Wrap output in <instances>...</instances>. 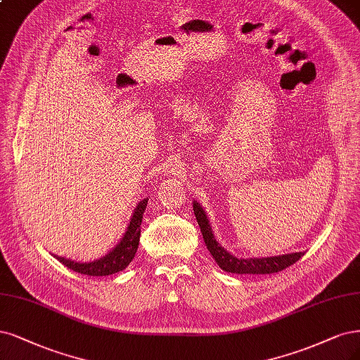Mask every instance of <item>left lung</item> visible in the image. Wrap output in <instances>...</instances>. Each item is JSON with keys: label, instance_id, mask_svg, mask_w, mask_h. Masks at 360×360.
I'll return each mask as SVG.
<instances>
[{"label": "left lung", "instance_id": "1", "mask_svg": "<svg viewBox=\"0 0 360 360\" xmlns=\"http://www.w3.org/2000/svg\"><path fill=\"white\" fill-rule=\"evenodd\" d=\"M193 213L198 225L201 228L208 252L212 253L213 259L223 271L232 272V274H274V272H280L284 268L293 265L296 260H300L305 255V252H295L266 257H237L231 255L226 249H223L221 244L214 238L205 210L200 202L193 201Z\"/></svg>", "mask_w": 360, "mask_h": 360}]
</instances>
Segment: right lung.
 <instances>
[{
    "mask_svg": "<svg viewBox=\"0 0 360 360\" xmlns=\"http://www.w3.org/2000/svg\"><path fill=\"white\" fill-rule=\"evenodd\" d=\"M147 201L148 198L141 200L137 204V207L134 208V213L129 219L125 233H123L120 241L105 256L92 260V262H77V260L67 259L62 256H56V255L53 256L62 265H65L67 268L84 276L104 277V276H111V274H116L119 271H123L131 264V260L134 259L135 253H137L140 235H141V220H143L144 210L147 207Z\"/></svg>",
    "mask_w": 360,
    "mask_h": 360,
    "instance_id": "obj_1",
    "label": "right lung"
}]
</instances>
